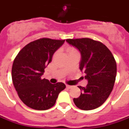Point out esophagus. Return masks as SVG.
Wrapping results in <instances>:
<instances>
[{"instance_id": "34e87169", "label": "esophagus", "mask_w": 129, "mask_h": 129, "mask_svg": "<svg viewBox=\"0 0 129 129\" xmlns=\"http://www.w3.org/2000/svg\"><path fill=\"white\" fill-rule=\"evenodd\" d=\"M66 88L68 89H70V88H72V86H69V85H66Z\"/></svg>"}]
</instances>
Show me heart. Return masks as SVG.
I'll list each match as a JSON object with an SVG mask.
<instances>
[{"instance_id":"1","label":"heart","mask_w":129,"mask_h":129,"mask_svg":"<svg viewBox=\"0 0 129 129\" xmlns=\"http://www.w3.org/2000/svg\"><path fill=\"white\" fill-rule=\"evenodd\" d=\"M68 52H69V53H71V52H77V51H76L75 49H73V48H72V47H69V48H68Z\"/></svg>"}]
</instances>
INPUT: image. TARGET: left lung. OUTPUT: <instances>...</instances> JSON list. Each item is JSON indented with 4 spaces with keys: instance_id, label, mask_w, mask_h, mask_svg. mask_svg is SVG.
<instances>
[{
    "instance_id": "left-lung-1",
    "label": "left lung",
    "mask_w": 129,
    "mask_h": 129,
    "mask_svg": "<svg viewBox=\"0 0 129 129\" xmlns=\"http://www.w3.org/2000/svg\"><path fill=\"white\" fill-rule=\"evenodd\" d=\"M81 54L80 70L88 80L86 87L78 88L81 94L74 98L75 105L83 110L95 109L106 101L112 91L117 73L114 57L103 43L90 38L68 39Z\"/></svg>"
}]
</instances>
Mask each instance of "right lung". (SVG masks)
<instances>
[{
  "mask_svg": "<svg viewBox=\"0 0 129 129\" xmlns=\"http://www.w3.org/2000/svg\"><path fill=\"white\" fill-rule=\"evenodd\" d=\"M64 41L44 38L35 40L24 46L14 59L13 84L20 99L32 109L51 108L55 105L58 94L66 88L62 82L51 84L41 78L53 54Z\"/></svg>",
  "mask_w": 129,
  "mask_h": 129,
  "instance_id": "add662e5",
  "label": "right lung"
}]
</instances>
